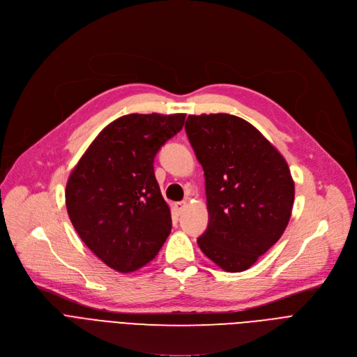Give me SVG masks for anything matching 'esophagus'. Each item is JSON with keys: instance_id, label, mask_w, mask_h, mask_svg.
I'll return each mask as SVG.
<instances>
[{"instance_id": "esophagus-1", "label": "esophagus", "mask_w": 357, "mask_h": 357, "mask_svg": "<svg viewBox=\"0 0 357 357\" xmlns=\"http://www.w3.org/2000/svg\"><path fill=\"white\" fill-rule=\"evenodd\" d=\"M185 207H187V202H177V203H174V210L178 214H181L185 210Z\"/></svg>"}]
</instances>
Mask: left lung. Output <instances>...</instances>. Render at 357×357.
I'll return each instance as SVG.
<instances>
[{
	"instance_id": "8db88e82",
	"label": "left lung",
	"mask_w": 357,
	"mask_h": 357,
	"mask_svg": "<svg viewBox=\"0 0 357 357\" xmlns=\"http://www.w3.org/2000/svg\"><path fill=\"white\" fill-rule=\"evenodd\" d=\"M185 132L204 170L207 230L202 252L230 273L253 266L284 233L294 181L283 155L231 114L188 116Z\"/></svg>"
}]
</instances>
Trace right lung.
Masks as SVG:
<instances>
[{
  "instance_id": "obj_1",
  "label": "right lung",
  "mask_w": 357,
  "mask_h": 357,
  "mask_svg": "<svg viewBox=\"0 0 357 357\" xmlns=\"http://www.w3.org/2000/svg\"><path fill=\"white\" fill-rule=\"evenodd\" d=\"M185 114H128L108 124L73 169L66 187L70 220L87 248L120 273L142 268L172 231L154 176V157Z\"/></svg>"
}]
</instances>
